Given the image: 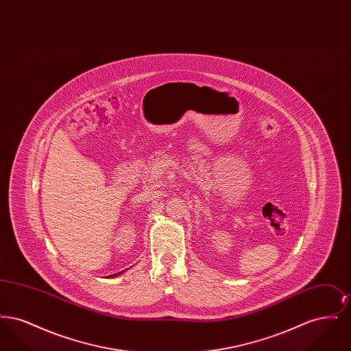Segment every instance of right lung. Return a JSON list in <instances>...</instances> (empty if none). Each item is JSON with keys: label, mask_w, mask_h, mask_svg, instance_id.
Masks as SVG:
<instances>
[{"label": "right lung", "mask_w": 351, "mask_h": 351, "mask_svg": "<svg viewBox=\"0 0 351 351\" xmlns=\"http://www.w3.org/2000/svg\"><path fill=\"white\" fill-rule=\"evenodd\" d=\"M123 271H125V269H123ZM123 271H121V272H118V274H114V275H109L108 278H113V276H116V275H121Z\"/></svg>", "instance_id": "obj_1"}]
</instances>
